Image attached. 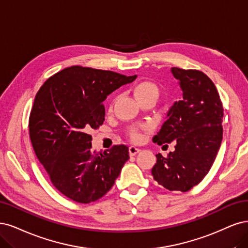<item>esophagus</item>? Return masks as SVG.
<instances>
[{"instance_id":"obj_1","label":"esophagus","mask_w":248,"mask_h":248,"mask_svg":"<svg viewBox=\"0 0 248 248\" xmlns=\"http://www.w3.org/2000/svg\"><path fill=\"white\" fill-rule=\"evenodd\" d=\"M141 149L140 148H137L136 146H130L129 147V153L130 155L133 156V155H136L138 153H140Z\"/></svg>"}]
</instances>
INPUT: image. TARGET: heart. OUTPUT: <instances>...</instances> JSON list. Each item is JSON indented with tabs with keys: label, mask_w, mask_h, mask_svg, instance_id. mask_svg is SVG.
<instances>
[{
	"label": "heart",
	"mask_w": 248,
	"mask_h": 248,
	"mask_svg": "<svg viewBox=\"0 0 248 248\" xmlns=\"http://www.w3.org/2000/svg\"><path fill=\"white\" fill-rule=\"evenodd\" d=\"M133 93L135 94V97L137 98V100L149 97V95H156V97L158 95V90L156 85L154 82L147 81V80L141 81L136 84L133 89ZM131 135L134 140L140 139V133L138 129H133L131 132Z\"/></svg>",
	"instance_id": "heart-1"
}]
</instances>
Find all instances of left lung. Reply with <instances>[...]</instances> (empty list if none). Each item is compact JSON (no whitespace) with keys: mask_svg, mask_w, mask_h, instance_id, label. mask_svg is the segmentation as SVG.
Here are the masks:
<instances>
[{"mask_svg":"<svg viewBox=\"0 0 248 248\" xmlns=\"http://www.w3.org/2000/svg\"><path fill=\"white\" fill-rule=\"evenodd\" d=\"M171 72L179 81L182 99L168 111L153 140L158 145L175 140L176 145L167 157L156 155L151 174L165 188L185 193L203 180L217 157L223 109L217 87L203 72L175 67Z\"/></svg>","mask_w":248,"mask_h":248,"instance_id":"left-lung-1","label":"left lung"}]
</instances>
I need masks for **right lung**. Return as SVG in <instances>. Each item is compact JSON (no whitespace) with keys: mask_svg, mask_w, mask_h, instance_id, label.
Listing matches in <instances>:
<instances>
[{"mask_svg":"<svg viewBox=\"0 0 248 248\" xmlns=\"http://www.w3.org/2000/svg\"><path fill=\"white\" fill-rule=\"evenodd\" d=\"M137 75L72 66L38 91L29 121L35 154L52 185L78 203L97 201L113 186L130 158L125 145L104 153L92 150V130L105 121L103 102Z\"/></svg>","mask_w":248,"mask_h":248,"instance_id":"right-lung-1","label":"right lung"}]
</instances>
